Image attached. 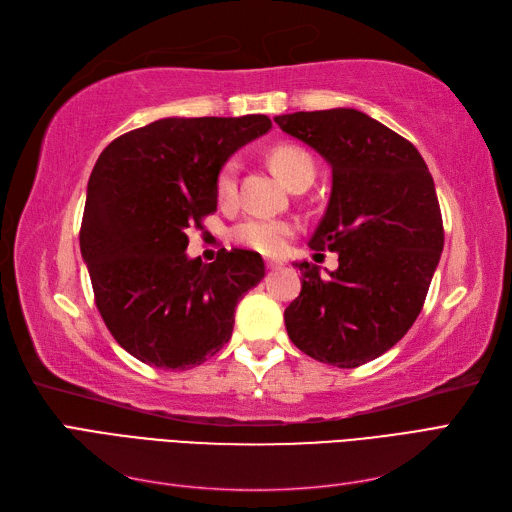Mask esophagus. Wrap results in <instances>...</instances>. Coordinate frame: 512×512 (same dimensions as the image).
<instances>
[{
  "label": "esophagus",
  "mask_w": 512,
  "mask_h": 512,
  "mask_svg": "<svg viewBox=\"0 0 512 512\" xmlns=\"http://www.w3.org/2000/svg\"><path fill=\"white\" fill-rule=\"evenodd\" d=\"M284 265L282 260H273V258H267V269H280Z\"/></svg>",
  "instance_id": "34e87169"
}]
</instances>
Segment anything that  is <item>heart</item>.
I'll use <instances>...</instances> for the list:
<instances>
[{
  "instance_id": "1",
  "label": "heart",
  "mask_w": 512,
  "mask_h": 512,
  "mask_svg": "<svg viewBox=\"0 0 512 512\" xmlns=\"http://www.w3.org/2000/svg\"><path fill=\"white\" fill-rule=\"evenodd\" d=\"M269 162L277 175L282 177L286 185L297 183L299 179L312 175L314 177V162L307 153L294 145H277L269 153ZM215 192L222 203L235 198L237 192V162L228 160L222 164L218 179H215ZM294 226L290 220H277V218H247L232 228L230 237L239 245L250 247L260 254H282L286 250L288 239L294 235Z\"/></svg>"
}]
</instances>
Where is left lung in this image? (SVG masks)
<instances>
[{"mask_svg": "<svg viewBox=\"0 0 512 512\" xmlns=\"http://www.w3.org/2000/svg\"><path fill=\"white\" fill-rule=\"evenodd\" d=\"M331 164L327 213L309 247L339 267L299 262L301 294L284 312L292 344L335 367L378 359L421 314L444 247L431 173L404 136L354 108L275 117Z\"/></svg>", "mask_w": 512, "mask_h": 512, "instance_id": "obj_1", "label": "left lung"}]
</instances>
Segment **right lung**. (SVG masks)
<instances>
[{"instance_id": "right-lung-1", "label": "right lung", "mask_w": 512, "mask_h": 512, "mask_svg": "<svg viewBox=\"0 0 512 512\" xmlns=\"http://www.w3.org/2000/svg\"><path fill=\"white\" fill-rule=\"evenodd\" d=\"M267 115L166 117L123 134L91 170L81 254L117 344L162 369L205 363L232 335L235 307L265 277L258 252L188 258L190 226L218 207L215 179Z\"/></svg>"}]
</instances>
